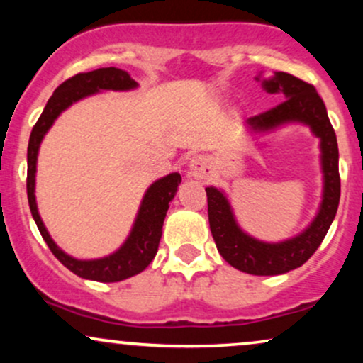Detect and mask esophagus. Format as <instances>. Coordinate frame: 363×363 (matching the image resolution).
Instances as JSON below:
<instances>
[{
  "label": "esophagus",
  "mask_w": 363,
  "mask_h": 363,
  "mask_svg": "<svg viewBox=\"0 0 363 363\" xmlns=\"http://www.w3.org/2000/svg\"><path fill=\"white\" fill-rule=\"evenodd\" d=\"M189 172L196 179H206L210 176V164L205 157H194L189 162Z\"/></svg>",
  "instance_id": "esophagus-1"
}]
</instances>
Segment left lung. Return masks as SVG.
Wrapping results in <instances>:
<instances>
[{"label":"left lung","mask_w":363,"mask_h":363,"mask_svg":"<svg viewBox=\"0 0 363 363\" xmlns=\"http://www.w3.org/2000/svg\"><path fill=\"white\" fill-rule=\"evenodd\" d=\"M259 80V77H256ZM262 89L268 94H283L281 104L245 121L249 131L266 133L289 123H302L312 129L320 140V165H323V201L312 223L302 234L283 242H262L247 235L235 222L228 199L216 187H206L208 220L216 249L222 257L234 268L249 274L289 273L298 268L318 251L336 216L340 205V170H338V141L335 129L329 123L326 106L315 91L314 85L278 72L269 80H262Z\"/></svg>","instance_id":"1"}]
</instances>
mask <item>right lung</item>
Segmentation results:
<instances>
[{
    "mask_svg": "<svg viewBox=\"0 0 363 363\" xmlns=\"http://www.w3.org/2000/svg\"><path fill=\"white\" fill-rule=\"evenodd\" d=\"M138 83L129 77L128 72L119 68H99L89 73H78L74 77L62 82L45 104L43 114L37 119L34 129L30 133L27 148V196L28 206H30L32 216H34L37 228L40 235L49 245L51 252L60 259L69 272L85 280L94 281H121L129 277H135L143 272L152 262L158 251L160 244L162 227H164L165 215H167L169 203L177 193V186L181 184V176L177 172L158 179L148 187L143 196L138 215H136L135 225L131 234L111 256L101 257V259H77L68 256L65 251L57 247L56 242L49 235L48 228L40 220L39 210L35 203V172H37V153H39L40 141L44 135L52 126L54 121L62 111L68 109L74 102L97 94L101 90H133Z\"/></svg>",
    "mask_w": 363,
    "mask_h": 363,
    "instance_id": "obj_1",
    "label": "right lung"
}]
</instances>
